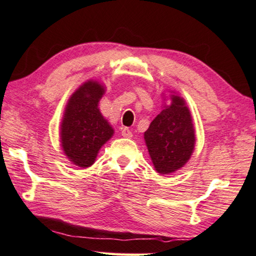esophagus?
I'll use <instances>...</instances> for the list:
<instances>
[{"label":"esophagus","mask_w":256,"mask_h":256,"mask_svg":"<svg viewBox=\"0 0 256 256\" xmlns=\"http://www.w3.org/2000/svg\"><path fill=\"white\" fill-rule=\"evenodd\" d=\"M122 136L124 138H132V132L128 128H122Z\"/></svg>","instance_id":"esophagus-1"}]
</instances>
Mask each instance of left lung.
Here are the masks:
<instances>
[{"instance_id": "1", "label": "left lung", "mask_w": 256, "mask_h": 256, "mask_svg": "<svg viewBox=\"0 0 256 256\" xmlns=\"http://www.w3.org/2000/svg\"><path fill=\"white\" fill-rule=\"evenodd\" d=\"M170 100L144 134L148 154L159 174H171L184 168L196 146V130L185 100L173 92Z\"/></svg>"}]
</instances>
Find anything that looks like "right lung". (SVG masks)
<instances>
[{"label":"right lung","instance_id":"1","mask_svg":"<svg viewBox=\"0 0 256 256\" xmlns=\"http://www.w3.org/2000/svg\"><path fill=\"white\" fill-rule=\"evenodd\" d=\"M105 86L98 80H86L71 94L60 122V146L77 168H90L98 152L114 134L98 108Z\"/></svg>","mask_w":256,"mask_h":256}]
</instances>
